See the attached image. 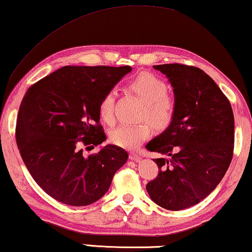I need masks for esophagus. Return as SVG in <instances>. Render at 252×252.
I'll use <instances>...</instances> for the list:
<instances>
[{
    "instance_id": "1",
    "label": "esophagus",
    "mask_w": 252,
    "mask_h": 252,
    "mask_svg": "<svg viewBox=\"0 0 252 252\" xmlns=\"http://www.w3.org/2000/svg\"><path fill=\"white\" fill-rule=\"evenodd\" d=\"M129 157H130L131 160H134V162H139V160H140V158H141V157L139 156L137 153H134V152H131L129 154Z\"/></svg>"
}]
</instances>
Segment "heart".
<instances>
[{
	"mask_svg": "<svg viewBox=\"0 0 252 252\" xmlns=\"http://www.w3.org/2000/svg\"><path fill=\"white\" fill-rule=\"evenodd\" d=\"M129 88L145 103L141 118L157 130H165L173 121L175 115V100L167 94V85L162 78L153 73H140L130 82ZM116 94L108 90L98 104L100 118L108 125L115 121L114 103ZM150 137L148 123L122 125L111 131L110 140L119 147L136 149Z\"/></svg>",
	"mask_w": 252,
	"mask_h": 252,
	"instance_id": "1",
	"label": "heart"
}]
</instances>
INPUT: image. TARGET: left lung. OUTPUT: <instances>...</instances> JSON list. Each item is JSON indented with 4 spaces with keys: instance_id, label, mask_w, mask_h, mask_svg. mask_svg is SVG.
I'll return each instance as SVG.
<instances>
[{
    "instance_id": "1",
    "label": "left lung",
    "mask_w": 252,
    "mask_h": 252,
    "mask_svg": "<svg viewBox=\"0 0 252 252\" xmlns=\"http://www.w3.org/2000/svg\"><path fill=\"white\" fill-rule=\"evenodd\" d=\"M166 74L175 96L173 121L146 148L168 158H154L158 174L146 186L154 202L168 210L197 205L230 166L234 149V116L230 100L199 67L154 65Z\"/></svg>"
}]
</instances>
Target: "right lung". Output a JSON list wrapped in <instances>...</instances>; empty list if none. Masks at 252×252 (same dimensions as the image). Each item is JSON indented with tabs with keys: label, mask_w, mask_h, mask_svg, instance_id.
Wrapping results in <instances>:
<instances>
[{
	"label": "right lung",
	"mask_w": 252,
	"mask_h": 252,
	"mask_svg": "<svg viewBox=\"0 0 252 252\" xmlns=\"http://www.w3.org/2000/svg\"><path fill=\"white\" fill-rule=\"evenodd\" d=\"M131 66L66 65L30 86L19 108L16 140L29 173L55 200L87 206L102 198L126 164L123 148L107 145L88 157L80 146L106 139L98 104Z\"/></svg>",
	"instance_id": "add662e5"
}]
</instances>
